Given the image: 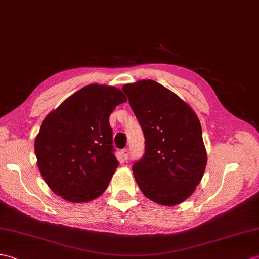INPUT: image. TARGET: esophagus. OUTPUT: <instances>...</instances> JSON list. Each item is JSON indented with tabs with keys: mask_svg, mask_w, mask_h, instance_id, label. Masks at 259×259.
<instances>
[{
	"mask_svg": "<svg viewBox=\"0 0 259 259\" xmlns=\"http://www.w3.org/2000/svg\"><path fill=\"white\" fill-rule=\"evenodd\" d=\"M121 154H122L123 160H128V158H129V149L124 148L123 150H121Z\"/></svg>",
	"mask_w": 259,
	"mask_h": 259,
	"instance_id": "34e87169",
	"label": "esophagus"
}]
</instances>
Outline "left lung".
Masks as SVG:
<instances>
[{
	"label": "left lung",
	"instance_id": "left-lung-1",
	"mask_svg": "<svg viewBox=\"0 0 259 259\" xmlns=\"http://www.w3.org/2000/svg\"><path fill=\"white\" fill-rule=\"evenodd\" d=\"M122 90L146 139L143 157L132 165L138 185L161 205L182 203L206 167L200 120L185 101L154 80L127 83Z\"/></svg>",
	"mask_w": 259,
	"mask_h": 259
}]
</instances>
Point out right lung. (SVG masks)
<instances>
[{
	"label": "right lung",
	"instance_id": "obj_1",
	"mask_svg": "<svg viewBox=\"0 0 259 259\" xmlns=\"http://www.w3.org/2000/svg\"><path fill=\"white\" fill-rule=\"evenodd\" d=\"M125 101L120 89L92 83L46 116L34 147L41 177L56 195L82 203L106 191L119 165L109 117Z\"/></svg>",
	"mask_w": 259,
	"mask_h": 259
}]
</instances>
